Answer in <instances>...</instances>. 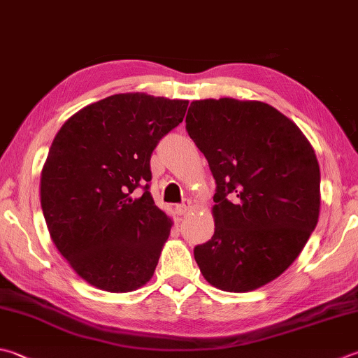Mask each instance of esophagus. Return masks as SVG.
Wrapping results in <instances>:
<instances>
[{"label": "esophagus", "instance_id": "esophagus-1", "mask_svg": "<svg viewBox=\"0 0 358 358\" xmlns=\"http://www.w3.org/2000/svg\"><path fill=\"white\" fill-rule=\"evenodd\" d=\"M192 208H193L192 201H190V199H185L184 202H182V204H179V206L176 207V210H178L179 215H185V213L190 212Z\"/></svg>", "mask_w": 358, "mask_h": 358}]
</instances>
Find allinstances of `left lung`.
Returning <instances> with one entry per match:
<instances>
[{
  "label": "left lung",
  "mask_w": 358,
  "mask_h": 358,
  "mask_svg": "<svg viewBox=\"0 0 358 358\" xmlns=\"http://www.w3.org/2000/svg\"><path fill=\"white\" fill-rule=\"evenodd\" d=\"M187 132L217 193L213 237L194 248L208 284L246 293L298 259L320 218V164L292 120L262 101H193Z\"/></svg>",
  "instance_id": "left-lung-1"
}]
</instances>
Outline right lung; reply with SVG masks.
Masks as SVG:
<instances>
[{
    "label": "right lung",
    "instance_id": "obj_1",
    "mask_svg": "<svg viewBox=\"0 0 358 358\" xmlns=\"http://www.w3.org/2000/svg\"><path fill=\"white\" fill-rule=\"evenodd\" d=\"M187 106L120 93L85 106L54 137L40 202L52 243L87 284L127 293L151 280L173 221L148 190L150 160ZM138 186L144 193L136 199Z\"/></svg>",
    "mask_w": 358,
    "mask_h": 358
}]
</instances>
